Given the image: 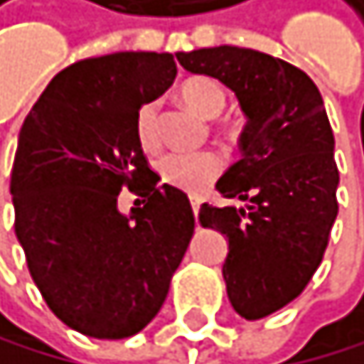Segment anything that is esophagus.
I'll return each mask as SVG.
<instances>
[{
  "label": "esophagus",
  "instance_id": "esophagus-1",
  "mask_svg": "<svg viewBox=\"0 0 364 364\" xmlns=\"http://www.w3.org/2000/svg\"><path fill=\"white\" fill-rule=\"evenodd\" d=\"M200 203H203V200H200L198 196H191V207H193V213L198 216V211H200Z\"/></svg>",
  "mask_w": 364,
  "mask_h": 364
}]
</instances>
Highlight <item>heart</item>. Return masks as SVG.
Wrapping results in <instances>:
<instances>
[{"instance_id": "heart-1", "label": "heart", "mask_w": 364, "mask_h": 364, "mask_svg": "<svg viewBox=\"0 0 364 364\" xmlns=\"http://www.w3.org/2000/svg\"><path fill=\"white\" fill-rule=\"evenodd\" d=\"M180 99L184 105L193 109L198 117L203 119H216L223 114L227 105V94L218 80L207 78V76H193L182 82L180 87ZM134 132L141 148L151 151L159 144L157 137V103L148 101L137 109L134 117ZM223 168V159L216 153H168L159 159L157 171L161 182L168 186L186 191V193H198L207 189V186L218 178Z\"/></svg>"}]
</instances>
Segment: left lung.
I'll return each mask as SVG.
<instances>
[{
	"label": "left lung",
	"mask_w": 364,
	"mask_h": 364,
	"mask_svg": "<svg viewBox=\"0 0 364 364\" xmlns=\"http://www.w3.org/2000/svg\"><path fill=\"white\" fill-rule=\"evenodd\" d=\"M175 55L186 71L230 87L247 119L241 159L216 182L225 198L247 205L205 203L198 220L227 238L223 279L234 311L261 320L306 288L338 216L336 139L322 94L301 69L255 49Z\"/></svg>",
	"instance_id": "8db88e82"
}]
</instances>
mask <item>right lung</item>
I'll use <instances>...</instances> for the list:
<instances>
[{"instance_id":"obj_1","label":"right lung","mask_w":364,"mask_h":364,"mask_svg":"<svg viewBox=\"0 0 364 364\" xmlns=\"http://www.w3.org/2000/svg\"><path fill=\"white\" fill-rule=\"evenodd\" d=\"M175 74L171 53L87 58L51 78L19 128L15 236L47 306L82 336L139 333L193 236L189 198L159 184L134 132L137 109ZM123 186L142 198L130 214L118 211Z\"/></svg>"}]
</instances>
